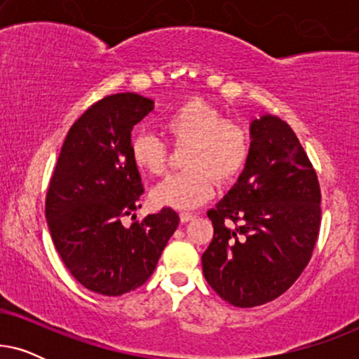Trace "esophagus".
Returning a JSON list of instances; mask_svg holds the SVG:
<instances>
[{
  "label": "esophagus",
  "instance_id": "34e87169",
  "mask_svg": "<svg viewBox=\"0 0 359 359\" xmlns=\"http://www.w3.org/2000/svg\"><path fill=\"white\" fill-rule=\"evenodd\" d=\"M193 219H194V214L193 212H180V220L183 224L189 222V220H193Z\"/></svg>",
  "mask_w": 359,
  "mask_h": 359
}]
</instances>
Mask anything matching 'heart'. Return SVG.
Here are the masks:
<instances>
[{
    "mask_svg": "<svg viewBox=\"0 0 359 359\" xmlns=\"http://www.w3.org/2000/svg\"><path fill=\"white\" fill-rule=\"evenodd\" d=\"M161 130L176 150H184L183 171L151 191L156 205L194 209L214 193V183L225 186L237 178L250 154V134L238 122L201 100L176 107L161 121ZM132 158L140 170L163 175L168 170L170 149L150 134H139L130 144Z\"/></svg>",
    "mask_w": 359,
    "mask_h": 359,
    "instance_id": "b5f03b06",
    "label": "heart"
}]
</instances>
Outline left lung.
<instances>
[{
    "instance_id": "obj_1",
    "label": "left lung",
    "mask_w": 359,
    "mask_h": 359,
    "mask_svg": "<svg viewBox=\"0 0 359 359\" xmlns=\"http://www.w3.org/2000/svg\"><path fill=\"white\" fill-rule=\"evenodd\" d=\"M250 154L233 188L208 212L214 237L203 253L209 286L235 307L281 296L311 262L320 229V186L286 122L250 126Z\"/></svg>"
}]
</instances>
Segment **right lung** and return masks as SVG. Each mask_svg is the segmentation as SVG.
Masks as SVG:
<instances>
[{"instance_id":"add662e5","label":"right lung","mask_w":359,"mask_h":359,"mask_svg":"<svg viewBox=\"0 0 359 359\" xmlns=\"http://www.w3.org/2000/svg\"><path fill=\"white\" fill-rule=\"evenodd\" d=\"M151 111L154 101L137 93L88 107L68 130L47 189L46 217L62 262L81 286L102 296L140 287L180 224L170 208L122 224L144 194L130 132Z\"/></svg>"}]
</instances>
